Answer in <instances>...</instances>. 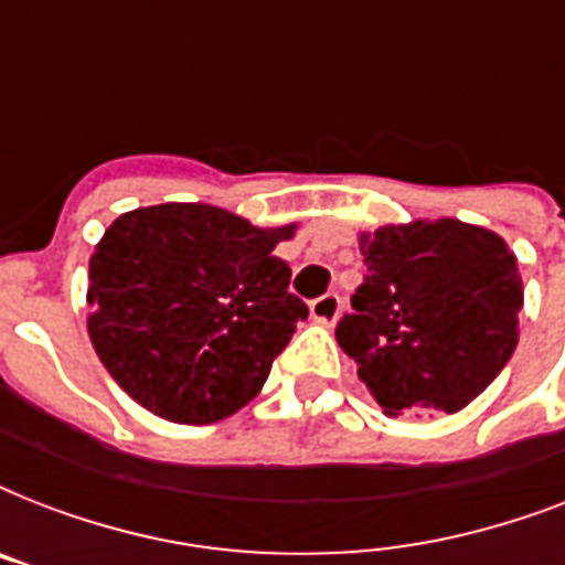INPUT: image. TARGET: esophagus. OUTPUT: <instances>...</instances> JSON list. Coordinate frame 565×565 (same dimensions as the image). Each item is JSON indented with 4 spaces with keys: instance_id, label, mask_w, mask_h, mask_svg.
<instances>
[{
    "instance_id": "esophagus-1",
    "label": "esophagus",
    "mask_w": 565,
    "mask_h": 565,
    "mask_svg": "<svg viewBox=\"0 0 565 565\" xmlns=\"http://www.w3.org/2000/svg\"><path fill=\"white\" fill-rule=\"evenodd\" d=\"M340 292H326V296H319V299L310 301V317L317 319V322H334L337 313H340Z\"/></svg>"
}]
</instances>
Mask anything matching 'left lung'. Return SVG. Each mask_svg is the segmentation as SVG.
I'll use <instances>...</instances> for the list:
<instances>
[{
	"label": "left lung",
	"instance_id": "left-lung-1",
	"mask_svg": "<svg viewBox=\"0 0 565 565\" xmlns=\"http://www.w3.org/2000/svg\"><path fill=\"white\" fill-rule=\"evenodd\" d=\"M366 275L337 343L390 416L455 413L516 349L522 278L508 243L460 220L361 234Z\"/></svg>",
	"mask_w": 565,
	"mask_h": 565
}]
</instances>
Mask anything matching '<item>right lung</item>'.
<instances>
[{"mask_svg":"<svg viewBox=\"0 0 565 565\" xmlns=\"http://www.w3.org/2000/svg\"><path fill=\"white\" fill-rule=\"evenodd\" d=\"M290 234L211 204L122 213L90 257L87 328L105 370L146 411L184 425L252 402L308 317L273 255Z\"/></svg>","mask_w":565,"mask_h":565,"instance_id":"add662e5","label":"right lung"}]
</instances>
